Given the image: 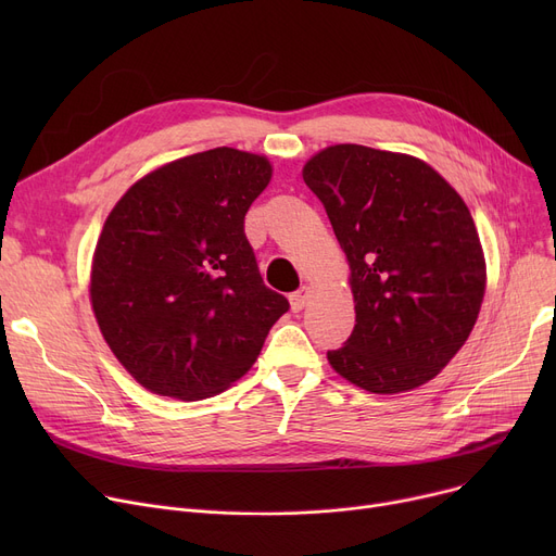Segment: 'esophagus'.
Listing matches in <instances>:
<instances>
[{
  "mask_svg": "<svg viewBox=\"0 0 556 556\" xmlns=\"http://www.w3.org/2000/svg\"><path fill=\"white\" fill-rule=\"evenodd\" d=\"M308 298H311V288H308V286L300 288V290H298V293H293V295H290V308H293L295 313H300V311H302V308L306 306Z\"/></svg>",
  "mask_w": 556,
  "mask_h": 556,
  "instance_id": "obj_1",
  "label": "esophagus"
}]
</instances>
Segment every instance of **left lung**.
Segmentation results:
<instances>
[{
  "label": "left lung",
  "mask_w": 556,
  "mask_h": 556,
  "mask_svg": "<svg viewBox=\"0 0 556 556\" xmlns=\"http://www.w3.org/2000/svg\"><path fill=\"white\" fill-rule=\"evenodd\" d=\"M346 256L356 325L329 365L374 394L415 390L469 340L486 261L462 195L419 157L336 143L302 168Z\"/></svg>",
  "instance_id": "left-lung-1"
}]
</instances>
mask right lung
I'll return each instance as SVG.
<instances>
[{
  "mask_svg": "<svg viewBox=\"0 0 556 556\" xmlns=\"http://www.w3.org/2000/svg\"><path fill=\"white\" fill-rule=\"evenodd\" d=\"M266 155L212 149L139 178L108 214L90 302L114 358L153 394L200 401L250 371L288 300L261 281L243 218Z\"/></svg>",
  "mask_w": 556,
  "mask_h": 556,
  "instance_id": "1",
  "label": "right lung"
}]
</instances>
